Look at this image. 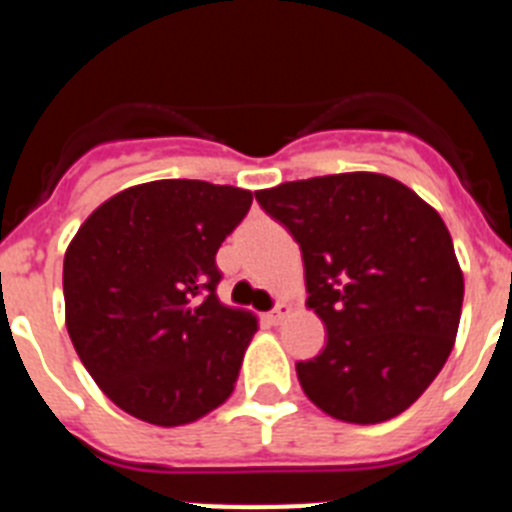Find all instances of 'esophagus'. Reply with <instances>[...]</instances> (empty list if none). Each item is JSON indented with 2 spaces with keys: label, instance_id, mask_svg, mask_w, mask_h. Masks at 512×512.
Here are the masks:
<instances>
[{
  "label": "esophagus",
  "instance_id": "obj_1",
  "mask_svg": "<svg viewBox=\"0 0 512 512\" xmlns=\"http://www.w3.org/2000/svg\"><path fill=\"white\" fill-rule=\"evenodd\" d=\"M289 312H292V305H289V302H279V305L274 307L269 315H266V320H269V323H274V325H279L284 318H289Z\"/></svg>",
  "mask_w": 512,
  "mask_h": 512
}]
</instances>
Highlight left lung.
<instances>
[{
    "label": "left lung",
    "instance_id": "left-lung-1",
    "mask_svg": "<svg viewBox=\"0 0 512 512\" xmlns=\"http://www.w3.org/2000/svg\"><path fill=\"white\" fill-rule=\"evenodd\" d=\"M300 243L323 354L297 364L312 405L343 423L395 418L438 377L459 330L464 274L436 210L392 176L348 171L259 189Z\"/></svg>",
    "mask_w": 512,
    "mask_h": 512
}]
</instances>
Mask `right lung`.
<instances>
[{"label":"right lung","instance_id":"obj_1","mask_svg":"<svg viewBox=\"0 0 512 512\" xmlns=\"http://www.w3.org/2000/svg\"><path fill=\"white\" fill-rule=\"evenodd\" d=\"M253 194L200 179L135 184L63 256L66 328L99 390L143 423L205 418L235 390L256 315L223 305L215 253Z\"/></svg>","mask_w":512,"mask_h":512}]
</instances>
